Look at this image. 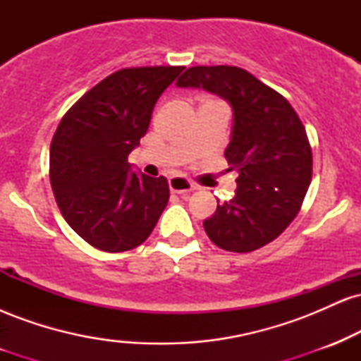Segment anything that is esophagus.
Here are the masks:
<instances>
[{
	"instance_id": "1",
	"label": "esophagus",
	"mask_w": 361,
	"mask_h": 361,
	"mask_svg": "<svg viewBox=\"0 0 361 361\" xmlns=\"http://www.w3.org/2000/svg\"><path fill=\"white\" fill-rule=\"evenodd\" d=\"M169 190H171L173 193L188 195L195 190V185L186 181L185 178H169Z\"/></svg>"
}]
</instances>
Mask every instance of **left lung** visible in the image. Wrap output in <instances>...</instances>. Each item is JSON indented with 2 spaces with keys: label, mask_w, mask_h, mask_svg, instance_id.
<instances>
[{
  "label": "left lung",
  "mask_w": 361,
  "mask_h": 361,
  "mask_svg": "<svg viewBox=\"0 0 361 361\" xmlns=\"http://www.w3.org/2000/svg\"><path fill=\"white\" fill-rule=\"evenodd\" d=\"M180 88H204L233 106L226 149L227 171H238L234 198L204 221L219 247L250 252L271 243L299 214L312 178V151L292 105L251 73L235 66H195Z\"/></svg>",
  "instance_id": "obj_1"
}]
</instances>
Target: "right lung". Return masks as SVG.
Segmentation results:
<instances>
[{
    "label": "right lung",
    "mask_w": 361,
    "mask_h": 361,
    "mask_svg": "<svg viewBox=\"0 0 361 361\" xmlns=\"http://www.w3.org/2000/svg\"><path fill=\"white\" fill-rule=\"evenodd\" d=\"M183 69H120L86 91L54 134V197L74 233L97 250L137 247L168 204L166 178L135 175L127 157L146 135L157 98Z\"/></svg>",
    "instance_id": "obj_1"
}]
</instances>
